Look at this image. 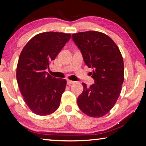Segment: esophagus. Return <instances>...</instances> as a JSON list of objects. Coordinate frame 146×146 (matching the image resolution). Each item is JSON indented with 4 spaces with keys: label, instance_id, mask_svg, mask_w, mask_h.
Here are the masks:
<instances>
[{
    "label": "esophagus",
    "instance_id": "obj_1",
    "mask_svg": "<svg viewBox=\"0 0 146 146\" xmlns=\"http://www.w3.org/2000/svg\"><path fill=\"white\" fill-rule=\"evenodd\" d=\"M75 83V81H71V80H67V84L68 85H70L71 84H73Z\"/></svg>",
    "mask_w": 146,
    "mask_h": 146
}]
</instances>
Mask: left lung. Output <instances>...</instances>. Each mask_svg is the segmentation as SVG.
Here are the masks:
<instances>
[{
	"mask_svg": "<svg viewBox=\"0 0 146 146\" xmlns=\"http://www.w3.org/2000/svg\"><path fill=\"white\" fill-rule=\"evenodd\" d=\"M81 52L85 64L93 68L94 83L87 87L77 98L78 106L87 116L99 118L113 108L124 82V61L114 42L102 32L87 31L72 35Z\"/></svg>",
	"mask_w": 146,
	"mask_h": 146,
	"instance_id": "1",
	"label": "left lung"
}]
</instances>
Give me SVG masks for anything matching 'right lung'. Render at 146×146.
I'll list each match as a JSON object with an SVG mask.
<instances>
[{
    "mask_svg": "<svg viewBox=\"0 0 146 146\" xmlns=\"http://www.w3.org/2000/svg\"><path fill=\"white\" fill-rule=\"evenodd\" d=\"M70 38V34L41 33L33 37L20 53L16 79L24 101L35 114L46 116L59 108L67 81L46 71Z\"/></svg>",
    "mask_w": 146,
    "mask_h": 146,
    "instance_id": "obj_1",
    "label": "right lung"
}]
</instances>
